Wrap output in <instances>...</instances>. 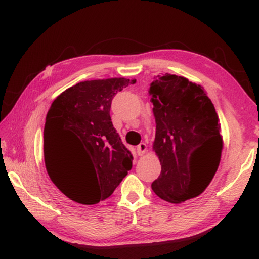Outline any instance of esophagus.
I'll return each instance as SVG.
<instances>
[{
    "label": "esophagus",
    "instance_id": "34e87169",
    "mask_svg": "<svg viewBox=\"0 0 259 259\" xmlns=\"http://www.w3.org/2000/svg\"><path fill=\"white\" fill-rule=\"evenodd\" d=\"M146 151H147V146H146V144L141 143V144L138 145V147H137V152H138V154H139V155H143Z\"/></svg>",
    "mask_w": 259,
    "mask_h": 259
}]
</instances>
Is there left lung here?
<instances>
[{
    "mask_svg": "<svg viewBox=\"0 0 259 259\" xmlns=\"http://www.w3.org/2000/svg\"><path fill=\"white\" fill-rule=\"evenodd\" d=\"M148 93L153 104V150L161 173L152 190L172 204L198 197L221 162L223 138L214 106L200 84L184 76L158 75Z\"/></svg>",
    "mask_w": 259,
    "mask_h": 259,
    "instance_id": "8db88e82",
    "label": "left lung"
}]
</instances>
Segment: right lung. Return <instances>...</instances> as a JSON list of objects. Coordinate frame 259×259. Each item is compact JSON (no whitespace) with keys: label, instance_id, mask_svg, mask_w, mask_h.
<instances>
[{"label":"right lung","instance_id":"obj_1","mask_svg":"<svg viewBox=\"0 0 259 259\" xmlns=\"http://www.w3.org/2000/svg\"><path fill=\"white\" fill-rule=\"evenodd\" d=\"M136 79L82 81L53 101L44 131L49 178L70 200L107 199L132 168L133 157L113 127V97Z\"/></svg>","mask_w":259,"mask_h":259}]
</instances>
